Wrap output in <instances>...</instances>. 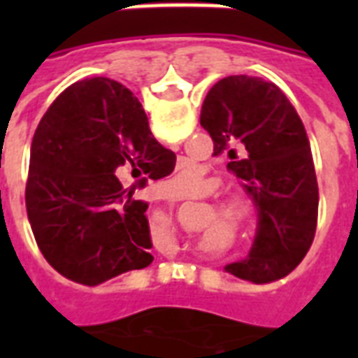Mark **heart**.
I'll list each match as a JSON object with an SVG mask.
<instances>
[{
	"label": "heart",
	"mask_w": 358,
	"mask_h": 358,
	"mask_svg": "<svg viewBox=\"0 0 358 358\" xmlns=\"http://www.w3.org/2000/svg\"><path fill=\"white\" fill-rule=\"evenodd\" d=\"M169 182L176 186V189H174L176 194L192 195L199 187V184H201V172L194 164H186ZM218 209H220V215H222L226 222H230V224L240 228V230L249 228L257 218L255 205L249 201L248 197H243V195H230V197H226V199L218 203Z\"/></svg>",
	"instance_id": "obj_1"
}]
</instances>
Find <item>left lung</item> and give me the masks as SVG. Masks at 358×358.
<instances>
[{
	"label": "left lung",
	"instance_id": "left-lung-1",
	"mask_svg": "<svg viewBox=\"0 0 358 358\" xmlns=\"http://www.w3.org/2000/svg\"><path fill=\"white\" fill-rule=\"evenodd\" d=\"M201 126L215 155L245 180L259 207L255 245L234 276L266 284L287 276L313 245L318 184L305 126L282 90L263 78L236 74L218 80L203 101Z\"/></svg>",
	"mask_w": 358,
	"mask_h": 358
}]
</instances>
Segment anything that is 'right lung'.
<instances>
[{
    "mask_svg": "<svg viewBox=\"0 0 358 358\" xmlns=\"http://www.w3.org/2000/svg\"><path fill=\"white\" fill-rule=\"evenodd\" d=\"M174 163L130 90L110 78L69 86L40 120L30 148L27 213L45 261L84 285L149 266L148 203L134 192L169 176ZM124 171L136 180L132 187L116 178Z\"/></svg>",
    "mask_w": 358,
    "mask_h": 358,
    "instance_id": "add662e5",
    "label": "right lung"
}]
</instances>
